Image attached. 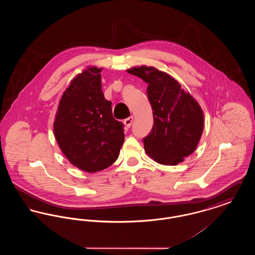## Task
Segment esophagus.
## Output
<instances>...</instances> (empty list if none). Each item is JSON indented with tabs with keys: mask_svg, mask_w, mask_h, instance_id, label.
Returning <instances> with one entry per match:
<instances>
[{
	"mask_svg": "<svg viewBox=\"0 0 255 255\" xmlns=\"http://www.w3.org/2000/svg\"><path fill=\"white\" fill-rule=\"evenodd\" d=\"M133 117H129V118H127V119L124 121V125H125L127 128H129V127H131V125H132V123H133Z\"/></svg>",
	"mask_w": 255,
	"mask_h": 255,
	"instance_id": "obj_1",
	"label": "esophagus"
}]
</instances>
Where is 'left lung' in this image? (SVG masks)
I'll return each mask as SVG.
<instances>
[{
    "instance_id": "8db88e82",
    "label": "left lung",
    "mask_w": 255,
    "mask_h": 255,
    "mask_svg": "<svg viewBox=\"0 0 255 255\" xmlns=\"http://www.w3.org/2000/svg\"><path fill=\"white\" fill-rule=\"evenodd\" d=\"M127 73L148 84L154 124L143 138L146 154L163 165H177L197 148L204 131V113L198 101L168 73L154 67H133Z\"/></svg>"
}]
</instances>
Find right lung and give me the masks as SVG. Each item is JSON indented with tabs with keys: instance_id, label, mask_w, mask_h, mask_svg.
Masks as SVG:
<instances>
[{
	"instance_id": "right-lung-1",
	"label": "right lung",
	"mask_w": 255,
	"mask_h": 255,
	"mask_svg": "<svg viewBox=\"0 0 255 255\" xmlns=\"http://www.w3.org/2000/svg\"><path fill=\"white\" fill-rule=\"evenodd\" d=\"M102 68L89 66L71 81L61 97L53 133L68 160L95 173L111 166L124 142L123 124L113 117L101 90Z\"/></svg>"
}]
</instances>
